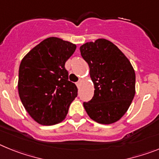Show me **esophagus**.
Instances as JSON below:
<instances>
[{
    "label": "esophagus",
    "instance_id": "esophagus-1",
    "mask_svg": "<svg viewBox=\"0 0 159 159\" xmlns=\"http://www.w3.org/2000/svg\"><path fill=\"white\" fill-rule=\"evenodd\" d=\"M80 84H81V81H80V80H79L78 82L76 83V86H77V88H80Z\"/></svg>",
    "mask_w": 159,
    "mask_h": 159
}]
</instances>
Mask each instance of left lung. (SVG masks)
Listing matches in <instances>:
<instances>
[{
  "mask_svg": "<svg viewBox=\"0 0 159 159\" xmlns=\"http://www.w3.org/2000/svg\"><path fill=\"white\" fill-rule=\"evenodd\" d=\"M89 65L94 96L84 107L89 117L102 124L121 119L134 99L135 73L124 54L112 42L98 39L80 48Z\"/></svg>",
  "mask_w": 159,
  "mask_h": 159,
  "instance_id": "8db88e82",
  "label": "left lung"
}]
</instances>
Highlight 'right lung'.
Instances as JSON below:
<instances>
[{
	"mask_svg": "<svg viewBox=\"0 0 159 159\" xmlns=\"http://www.w3.org/2000/svg\"><path fill=\"white\" fill-rule=\"evenodd\" d=\"M76 45L49 37L34 47L21 60L18 92L25 110L41 125L62 122L77 96V87L68 80L65 62Z\"/></svg>",
	"mask_w": 159,
	"mask_h": 159,
	"instance_id": "right-lung-1",
	"label": "right lung"
}]
</instances>
